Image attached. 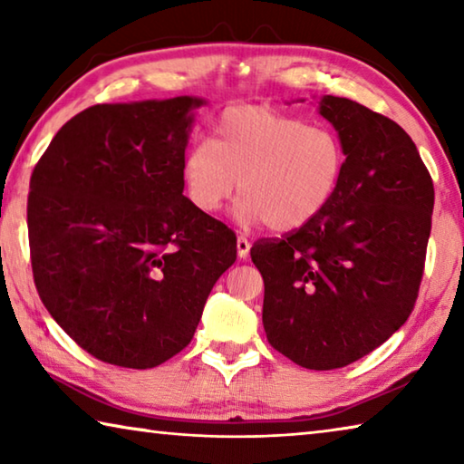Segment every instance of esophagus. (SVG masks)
I'll list each match as a JSON object with an SVG mask.
<instances>
[{
	"instance_id": "34e87169",
	"label": "esophagus",
	"mask_w": 464,
	"mask_h": 464,
	"mask_svg": "<svg viewBox=\"0 0 464 464\" xmlns=\"http://www.w3.org/2000/svg\"><path fill=\"white\" fill-rule=\"evenodd\" d=\"M249 247H251L249 239L243 237V235H239V237H237V256L243 257V260H246V257L249 256Z\"/></svg>"
}]
</instances>
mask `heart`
<instances>
[{
  "label": "heart",
  "mask_w": 464,
  "mask_h": 464,
  "mask_svg": "<svg viewBox=\"0 0 464 464\" xmlns=\"http://www.w3.org/2000/svg\"><path fill=\"white\" fill-rule=\"evenodd\" d=\"M343 163L332 130L272 108L237 106L218 119L213 143L202 140L186 153L182 176L200 213H218L239 182V223L288 233L324 213Z\"/></svg>",
  "instance_id": "heart-1"
}]
</instances>
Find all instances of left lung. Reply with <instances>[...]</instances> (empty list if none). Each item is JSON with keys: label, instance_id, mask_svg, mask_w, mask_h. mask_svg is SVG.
<instances>
[{"label": "left lung", "instance_id": "8db88e82", "mask_svg": "<svg viewBox=\"0 0 464 464\" xmlns=\"http://www.w3.org/2000/svg\"><path fill=\"white\" fill-rule=\"evenodd\" d=\"M319 114L345 153L324 213L280 239H260L262 321L274 350L311 371L356 362L401 327L420 293L434 184L395 121L348 98Z\"/></svg>", "mask_w": 464, "mask_h": 464}]
</instances>
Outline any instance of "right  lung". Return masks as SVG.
<instances>
[{
	"label": "right lung",
	"instance_id": "1",
	"mask_svg": "<svg viewBox=\"0 0 464 464\" xmlns=\"http://www.w3.org/2000/svg\"><path fill=\"white\" fill-rule=\"evenodd\" d=\"M200 98L96 104L34 166L28 241L46 311L93 358L153 368L194 337L237 237L184 196Z\"/></svg>",
	"mask_w": 464,
	"mask_h": 464
}]
</instances>
